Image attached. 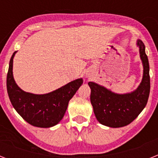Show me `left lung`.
<instances>
[{
  "instance_id": "1",
  "label": "left lung",
  "mask_w": 158,
  "mask_h": 158,
  "mask_svg": "<svg viewBox=\"0 0 158 158\" xmlns=\"http://www.w3.org/2000/svg\"><path fill=\"white\" fill-rule=\"evenodd\" d=\"M140 57L143 65L141 84L135 91L126 94H116L102 86L89 82L90 100L97 120L102 125L119 128L129 125L137 118L148 102L150 93L149 63L145 46L138 40Z\"/></svg>"
}]
</instances>
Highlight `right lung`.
<instances>
[{
  "mask_svg": "<svg viewBox=\"0 0 158 158\" xmlns=\"http://www.w3.org/2000/svg\"><path fill=\"white\" fill-rule=\"evenodd\" d=\"M13 53L10 60L6 86L9 98L16 111L28 124L41 128L54 126L61 120L69 101L83 84L78 79L55 91L43 95L23 91L16 84L13 77Z\"/></svg>",
  "mask_w": 158,
  "mask_h": 158,
  "instance_id": "1",
  "label": "right lung"
}]
</instances>
